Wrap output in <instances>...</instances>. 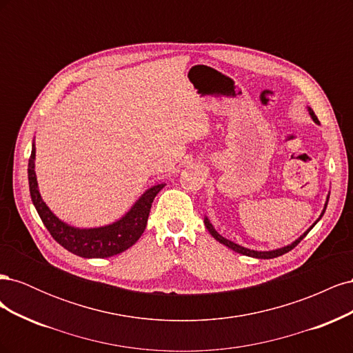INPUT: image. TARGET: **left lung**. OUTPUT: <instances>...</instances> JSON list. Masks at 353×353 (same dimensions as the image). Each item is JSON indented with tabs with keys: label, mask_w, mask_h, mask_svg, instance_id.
Returning a JSON list of instances; mask_svg holds the SVG:
<instances>
[{
	"label": "left lung",
	"mask_w": 353,
	"mask_h": 353,
	"mask_svg": "<svg viewBox=\"0 0 353 353\" xmlns=\"http://www.w3.org/2000/svg\"><path fill=\"white\" fill-rule=\"evenodd\" d=\"M307 112H309V114H311V117L314 119V122H315V123H319L318 117L315 116V113H314V110H312L311 108H307ZM328 199H330V196H327V201H325L324 209H323V212H321V216L324 215V212H325V209H327ZM321 216H319V218L316 219V222H318L319 219H321ZM316 222H314L312 225H311V228H309L307 231H305V232L302 234V236L299 237L297 240H294L292 244L284 245V248L275 249V250H270V252H258V250H250V249H248V248H243V245H240V244H237V243H232V241L227 240L225 237H222L221 234H218V231H216L215 228H213V225L210 223V221L208 219V216L205 218V225H206L208 231L212 234V237H213V239L218 240V241H219V243H222L223 245H227V248H230V249H231V250H234V252L241 253V254H244V256H250V258H258V259H272V258H276V256H281V254H284V253H287V252H290L292 249H294L296 245L306 237V234L316 225Z\"/></svg>",
	"instance_id": "8db88e82"
}]
</instances>
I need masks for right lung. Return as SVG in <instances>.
Listing matches in <instances>:
<instances>
[{
    "label": "right lung",
    "mask_w": 353,
    "mask_h": 353,
    "mask_svg": "<svg viewBox=\"0 0 353 353\" xmlns=\"http://www.w3.org/2000/svg\"><path fill=\"white\" fill-rule=\"evenodd\" d=\"M28 179L32 203L38 212L41 221L60 245L81 258H110L130 249L141 237L145 230L152 203L165 184H157L148 188L135 201V205L125 215L110 225L99 228H77L59 219L41 199L38 181L35 175V144H32V153L28 165Z\"/></svg>",
    "instance_id": "add662e5"
}]
</instances>
